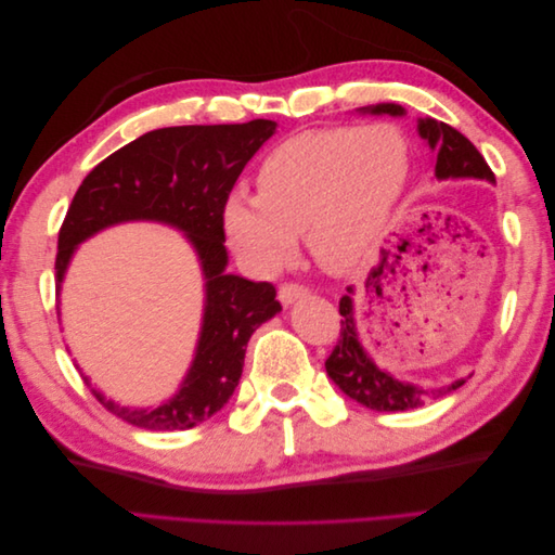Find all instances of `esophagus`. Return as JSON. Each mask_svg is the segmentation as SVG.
<instances>
[{
    "instance_id": "obj_1",
    "label": "esophagus",
    "mask_w": 555,
    "mask_h": 555,
    "mask_svg": "<svg viewBox=\"0 0 555 555\" xmlns=\"http://www.w3.org/2000/svg\"><path fill=\"white\" fill-rule=\"evenodd\" d=\"M304 296H308V287H306V284H298V282H284L280 292H278V298H280L282 306H292L294 300L304 298Z\"/></svg>"
}]
</instances>
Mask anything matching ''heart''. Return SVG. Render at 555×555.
Masks as SVG:
<instances>
[{
  "mask_svg": "<svg viewBox=\"0 0 555 555\" xmlns=\"http://www.w3.org/2000/svg\"><path fill=\"white\" fill-rule=\"evenodd\" d=\"M408 176L410 141L391 122L300 131L263 157L257 196L229 194L227 238L263 275L296 257L298 233L326 271H357L386 236Z\"/></svg>",
  "mask_w": 555,
  "mask_h": 555,
  "instance_id": "obj_1",
  "label": "heart"
}]
</instances>
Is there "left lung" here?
Listing matches in <instances>:
<instances>
[{
  "instance_id": "left-lung-1",
  "label": "left lung",
  "mask_w": 555,
  "mask_h": 555,
  "mask_svg": "<svg viewBox=\"0 0 555 555\" xmlns=\"http://www.w3.org/2000/svg\"><path fill=\"white\" fill-rule=\"evenodd\" d=\"M363 113L405 115V108L398 104H377L363 108ZM418 133H422V139L428 141L430 150L438 153V157H435V176L440 180L479 178L495 182L491 166L486 164L479 150L469 143L459 129L426 117V120H418ZM389 251L382 249L379 266L389 263ZM351 296H354V289L347 287V296L340 298V338L335 343L331 357L326 359L328 377L338 384L351 400H357L371 410L402 412L418 408L424 402L426 391L418 389V386L398 382L389 373L379 371L373 359L367 357V351L361 347L354 322V300H351ZM463 384L465 379H456L449 386H442V389H435L433 396L456 391Z\"/></svg>"
}]
</instances>
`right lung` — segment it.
Wrapping results in <instances>:
<instances>
[{
  "label": "right lung",
  "instance_id": "obj_1",
  "mask_svg": "<svg viewBox=\"0 0 555 555\" xmlns=\"http://www.w3.org/2000/svg\"><path fill=\"white\" fill-rule=\"evenodd\" d=\"M275 127L273 120H251L147 131L96 164L66 210L57 236V289L78 243L129 220L178 227L188 233L204 268V326L180 391L157 410H129L92 389L122 422L145 430H188L220 412L243 375L251 333L282 310L271 282L224 273L229 257L222 217L245 164Z\"/></svg>",
  "mask_w": 555,
  "mask_h": 555
}]
</instances>
